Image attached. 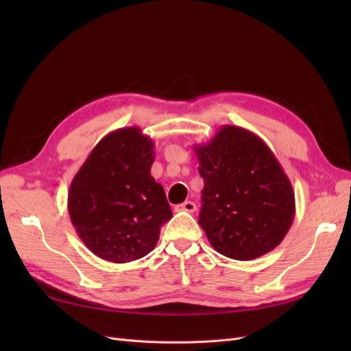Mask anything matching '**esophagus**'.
I'll list each match as a JSON object with an SVG mask.
<instances>
[{
	"instance_id": "1",
	"label": "esophagus",
	"mask_w": 351,
	"mask_h": 351,
	"mask_svg": "<svg viewBox=\"0 0 351 351\" xmlns=\"http://www.w3.org/2000/svg\"><path fill=\"white\" fill-rule=\"evenodd\" d=\"M176 209H177V210L190 212V214H192V212H195V210H196V205H195V202H190V200H187V202H184V204L178 205Z\"/></svg>"
}]
</instances>
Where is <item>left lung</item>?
<instances>
[{
	"instance_id": "1",
	"label": "left lung",
	"mask_w": 351,
	"mask_h": 351,
	"mask_svg": "<svg viewBox=\"0 0 351 351\" xmlns=\"http://www.w3.org/2000/svg\"><path fill=\"white\" fill-rule=\"evenodd\" d=\"M204 178L199 226L218 253L252 261L274 250L294 219V192L278 159L259 136L222 125L195 145Z\"/></svg>"
}]
</instances>
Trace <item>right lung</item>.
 I'll return each mask as SVG.
<instances>
[{"label":"right lung","mask_w":351,"mask_h":351,"mask_svg":"<svg viewBox=\"0 0 351 351\" xmlns=\"http://www.w3.org/2000/svg\"><path fill=\"white\" fill-rule=\"evenodd\" d=\"M154 159L151 137L124 127L102 137L74 176L69 215L98 258L125 263L146 256L171 219L164 187L151 176Z\"/></svg>","instance_id":"obj_1"}]
</instances>
